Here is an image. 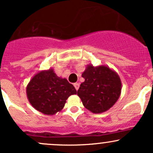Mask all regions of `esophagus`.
<instances>
[{
  "label": "esophagus",
  "instance_id": "esophagus-1",
  "mask_svg": "<svg viewBox=\"0 0 153 153\" xmlns=\"http://www.w3.org/2000/svg\"><path fill=\"white\" fill-rule=\"evenodd\" d=\"M74 86H75V89L78 90V88H79V86H80V84L78 83H74Z\"/></svg>",
  "mask_w": 153,
  "mask_h": 153
}]
</instances>
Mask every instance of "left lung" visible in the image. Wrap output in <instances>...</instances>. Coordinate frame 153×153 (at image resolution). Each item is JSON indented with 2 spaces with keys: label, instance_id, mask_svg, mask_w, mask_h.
Returning <instances> with one entry per match:
<instances>
[{
  "label": "left lung",
  "instance_id": "left-lung-1",
  "mask_svg": "<svg viewBox=\"0 0 153 153\" xmlns=\"http://www.w3.org/2000/svg\"><path fill=\"white\" fill-rule=\"evenodd\" d=\"M84 82L77 94L87 110L93 113H102L110 110L120 96L122 83L115 70L107 65L94 67L89 64L82 73Z\"/></svg>",
  "mask_w": 153,
  "mask_h": 153
}]
</instances>
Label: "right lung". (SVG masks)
I'll use <instances>...</instances> for the list:
<instances>
[{"label":"right lung","mask_w":153,"mask_h":153,"mask_svg":"<svg viewBox=\"0 0 153 153\" xmlns=\"http://www.w3.org/2000/svg\"><path fill=\"white\" fill-rule=\"evenodd\" d=\"M26 93L36 110L53 115L62 110L68 97L76 94L77 91L66 78L58 77L51 68L36 73L27 85Z\"/></svg>","instance_id":"right-lung-1"}]
</instances>
